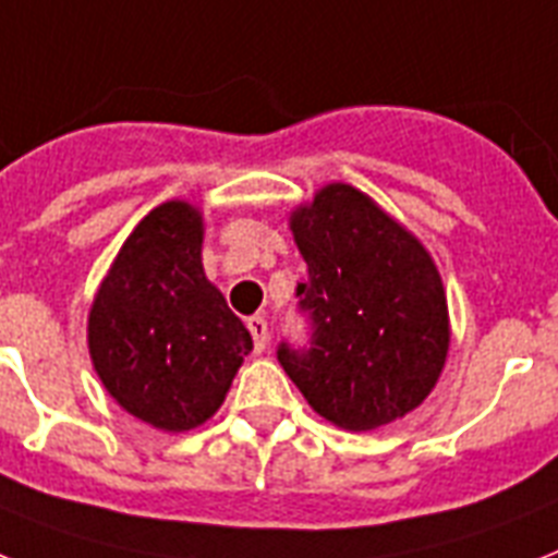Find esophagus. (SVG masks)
<instances>
[{"label": "esophagus", "mask_w": 558, "mask_h": 558, "mask_svg": "<svg viewBox=\"0 0 558 558\" xmlns=\"http://www.w3.org/2000/svg\"><path fill=\"white\" fill-rule=\"evenodd\" d=\"M248 332H252V341H255V352L266 350V338H269V324H266L264 315H255V318L246 320Z\"/></svg>", "instance_id": "1"}]
</instances>
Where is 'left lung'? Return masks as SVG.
Segmentation results:
<instances>
[{"label": "left lung", "mask_w": 558, "mask_h": 558, "mask_svg": "<svg viewBox=\"0 0 558 558\" xmlns=\"http://www.w3.org/2000/svg\"><path fill=\"white\" fill-rule=\"evenodd\" d=\"M306 260L298 283L310 350L278 361L329 424L378 429L424 404L450 350L441 275L424 243L350 183H329L289 215Z\"/></svg>", "instance_id": "obj_1"}]
</instances>
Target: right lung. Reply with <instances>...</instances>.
<instances>
[{"label": "right lung", "instance_id": "right-lung-1", "mask_svg": "<svg viewBox=\"0 0 558 558\" xmlns=\"http://www.w3.org/2000/svg\"><path fill=\"white\" fill-rule=\"evenodd\" d=\"M88 352L108 396L162 433L206 424L252 335L203 269V215L151 208L117 252L88 312Z\"/></svg>", "mask_w": 558, "mask_h": 558}]
</instances>
